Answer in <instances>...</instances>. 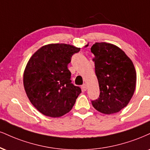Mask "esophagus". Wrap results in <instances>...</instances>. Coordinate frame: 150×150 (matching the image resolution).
Returning a JSON list of instances; mask_svg holds the SVG:
<instances>
[{
    "label": "esophagus",
    "instance_id": "1",
    "mask_svg": "<svg viewBox=\"0 0 150 150\" xmlns=\"http://www.w3.org/2000/svg\"><path fill=\"white\" fill-rule=\"evenodd\" d=\"M82 89L83 91H86V89H87V87H86V84H82Z\"/></svg>",
    "mask_w": 150,
    "mask_h": 150
}]
</instances>
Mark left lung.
I'll list each match as a JSON object with an SVG mask.
<instances>
[{
	"mask_svg": "<svg viewBox=\"0 0 150 150\" xmlns=\"http://www.w3.org/2000/svg\"><path fill=\"white\" fill-rule=\"evenodd\" d=\"M95 73L100 95L91 100L100 112L111 115L127 105L136 84V73L133 62L118 47L106 42H96L91 47Z\"/></svg>",
	"mask_w": 150,
	"mask_h": 150,
	"instance_id": "obj_1",
	"label": "left lung"
}]
</instances>
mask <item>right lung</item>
I'll use <instances>...</instances> for the list:
<instances>
[{
    "label": "right lung",
    "mask_w": 150,
    "mask_h": 150,
    "mask_svg": "<svg viewBox=\"0 0 150 150\" xmlns=\"http://www.w3.org/2000/svg\"><path fill=\"white\" fill-rule=\"evenodd\" d=\"M80 48L50 44L30 57L23 73V86L30 103L45 116L59 117L71 110L82 92L70 80L68 68L72 56Z\"/></svg>",
    "instance_id": "obj_1"
}]
</instances>
